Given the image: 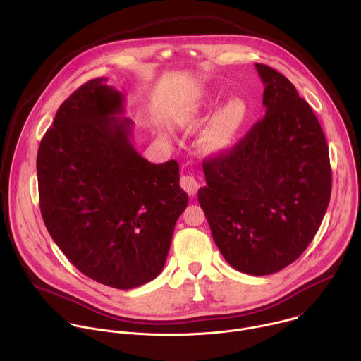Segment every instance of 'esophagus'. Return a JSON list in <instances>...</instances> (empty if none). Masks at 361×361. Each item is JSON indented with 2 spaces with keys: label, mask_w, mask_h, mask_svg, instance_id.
Wrapping results in <instances>:
<instances>
[{
  "label": "esophagus",
  "mask_w": 361,
  "mask_h": 361,
  "mask_svg": "<svg viewBox=\"0 0 361 361\" xmlns=\"http://www.w3.org/2000/svg\"><path fill=\"white\" fill-rule=\"evenodd\" d=\"M180 185L188 195H194L198 191L200 183L197 181V178L194 176H183L180 180Z\"/></svg>",
  "instance_id": "obj_1"
}]
</instances>
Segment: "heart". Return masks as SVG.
Returning a JSON list of instances; mask_svg holds the SVG:
<instances>
[{
    "mask_svg": "<svg viewBox=\"0 0 361 361\" xmlns=\"http://www.w3.org/2000/svg\"><path fill=\"white\" fill-rule=\"evenodd\" d=\"M220 101L217 90H207L198 97L197 109L192 114V121H200ZM248 111L245 102L240 98L227 101L217 110L201 135L202 149L207 154H224L230 151L238 141L240 134L247 123Z\"/></svg>",
    "mask_w": 361,
    "mask_h": 361,
    "instance_id": "heart-1",
    "label": "heart"
}]
</instances>
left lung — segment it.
I'll return each mask as SVG.
<instances>
[{
    "instance_id": "obj_1",
    "label": "left lung",
    "mask_w": 361,
    "mask_h": 361,
    "mask_svg": "<svg viewBox=\"0 0 361 361\" xmlns=\"http://www.w3.org/2000/svg\"><path fill=\"white\" fill-rule=\"evenodd\" d=\"M266 116L227 152L204 160L198 202L226 262L274 274L314 238L331 194L329 147L308 102L277 70L255 64Z\"/></svg>"
}]
</instances>
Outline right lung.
<instances>
[{
	"label": "right lung",
	"mask_w": 361,
	"mask_h": 361,
	"mask_svg": "<svg viewBox=\"0 0 361 361\" xmlns=\"http://www.w3.org/2000/svg\"><path fill=\"white\" fill-rule=\"evenodd\" d=\"M124 95L95 78L60 106L37 156L39 209L87 277L128 290L156 279L188 204L178 163L151 164L131 142Z\"/></svg>",
	"instance_id": "add662e5"
}]
</instances>
